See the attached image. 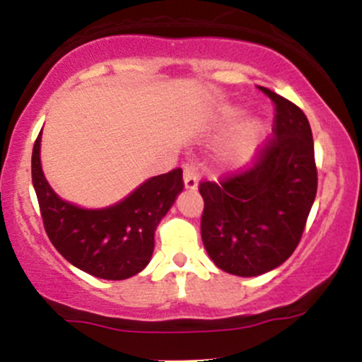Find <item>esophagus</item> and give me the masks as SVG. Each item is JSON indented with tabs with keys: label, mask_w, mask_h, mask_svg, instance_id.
Instances as JSON below:
<instances>
[{
	"label": "esophagus",
	"mask_w": 362,
	"mask_h": 362,
	"mask_svg": "<svg viewBox=\"0 0 362 362\" xmlns=\"http://www.w3.org/2000/svg\"><path fill=\"white\" fill-rule=\"evenodd\" d=\"M184 185L187 190H195L199 185V170L195 163H185L184 167Z\"/></svg>",
	"instance_id": "34e87169"
}]
</instances>
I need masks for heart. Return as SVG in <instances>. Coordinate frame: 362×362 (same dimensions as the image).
Wrapping results in <instances>:
<instances>
[{
    "instance_id": "b5f03b06",
    "label": "heart",
    "mask_w": 362,
    "mask_h": 362,
    "mask_svg": "<svg viewBox=\"0 0 362 362\" xmlns=\"http://www.w3.org/2000/svg\"><path fill=\"white\" fill-rule=\"evenodd\" d=\"M242 115L240 109H230L228 110L226 117L228 119H238ZM265 134H267V127L260 120H253L243 129V132L240 134L238 141H236L235 151L230 156V165L231 167H245L247 163H250L253 155L257 153V149L260 148V144L264 143Z\"/></svg>"
}]
</instances>
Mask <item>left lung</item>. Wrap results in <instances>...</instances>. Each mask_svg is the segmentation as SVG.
Segmentation results:
<instances>
[{"label": "left lung", "instance_id": "obj_1", "mask_svg": "<svg viewBox=\"0 0 362 362\" xmlns=\"http://www.w3.org/2000/svg\"><path fill=\"white\" fill-rule=\"evenodd\" d=\"M274 139L250 170L202 182L201 221L207 255L221 271L255 277L279 267L300 243L317 195L311 127L300 107L269 88Z\"/></svg>", "mask_w": 362, "mask_h": 362}]
</instances>
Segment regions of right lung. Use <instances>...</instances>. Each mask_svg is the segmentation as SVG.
<instances>
[{
	"label": "right lung",
	"mask_w": 362,
	"mask_h": 362,
	"mask_svg": "<svg viewBox=\"0 0 362 362\" xmlns=\"http://www.w3.org/2000/svg\"><path fill=\"white\" fill-rule=\"evenodd\" d=\"M40 139L32 151V184L44 228L56 250L80 271L122 281L143 271L155 250V231L184 190L182 170L156 175L115 204L86 209L54 192L40 163Z\"/></svg>",
	"instance_id": "obj_1"
}]
</instances>
